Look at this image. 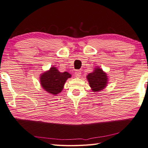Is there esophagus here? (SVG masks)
Listing matches in <instances>:
<instances>
[{"mask_svg": "<svg viewBox=\"0 0 148 148\" xmlns=\"http://www.w3.org/2000/svg\"><path fill=\"white\" fill-rule=\"evenodd\" d=\"M81 76V71L79 70H77L75 72V77L76 78H79Z\"/></svg>", "mask_w": 148, "mask_h": 148, "instance_id": "obj_1", "label": "esophagus"}]
</instances>
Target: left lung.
I'll return each instance as SVG.
<instances>
[{"label":"left lung","instance_id":"left-lung-1","mask_svg":"<svg viewBox=\"0 0 148 148\" xmlns=\"http://www.w3.org/2000/svg\"><path fill=\"white\" fill-rule=\"evenodd\" d=\"M87 79L93 92L104 90L106 87L108 80L107 74L99 67H97L92 73L87 75Z\"/></svg>","mask_w":148,"mask_h":148}]
</instances>
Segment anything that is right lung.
Wrapping results in <instances>:
<instances>
[{
  "label": "right lung",
  "instance_id": "1",
  "mask_svg": "<svg viewBox=\"0 0 148 148\" xmlns=\"http://www.w3.org/2000/svg\"><path fill=\"white\" fill-rule=\"evenodd\" d=\"M71 77L68 72L61 73L55 67H51L49 70L40 75V82L44 90L55 95L62 91L67 79Z\"/></svg>",
  "mask_w": 148,
  "mask_h": 148
}]
</instances>
